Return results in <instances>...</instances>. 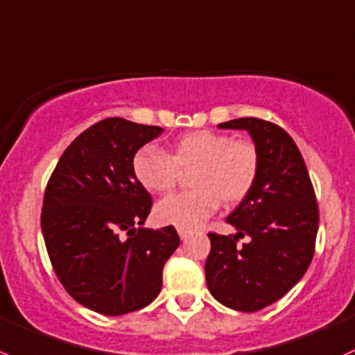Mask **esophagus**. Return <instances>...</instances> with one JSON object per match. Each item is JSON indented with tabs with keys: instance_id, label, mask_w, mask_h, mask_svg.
I'll list each match as a JSON object with an SVG mask.
<instances>
[{
	"instance_id": "1",
	"label": "esophagus",
	"mask_w": 355,
	"mask_h": 355,
	"mask_svg": "<svg viewBox=\"0 0 355 355\" xmlns=\"http://www.w3.org/2000/svg\"><path fill=\"white\" fill-rule=\"evenodd\" d=\"M178 233L181 236V240H186L189 236V231L188 230H182V227H178Z\"/></svg>"
}]
</instances>
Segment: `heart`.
Masks as SVG:
<instances>
[{
    "label": "heart",
    "instance_id": "b5f03b06",
    "mask_svg": "<svg viewBox=\"0 0 355 355\" xmlns=\"http://www.w3.org/2000/svg\"><path fill=\"white\" fill-rule=\"evenodd\" d=\"M191 169L189 184L195 189L160 200L155 207L159 223L195 230L216 212L219 202H243L257 182L261 157L248 139L202 129L178 138L166 153L143 146L132 159V173L150 193L171 191L181 173Z\"/></svg>",
    "mask_w": 355,
    "mask_h": 355
}]
</instances>
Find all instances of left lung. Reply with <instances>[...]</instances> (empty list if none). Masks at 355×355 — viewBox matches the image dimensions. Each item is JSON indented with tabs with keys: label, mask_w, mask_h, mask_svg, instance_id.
<instances>
[{
	"label": "left lung",
	"mask_w": 355,
	"mask_h": 355,
	"mask_svg": "<svg viewBox=\"0 0 355 355\" xmlns=\"http://www.w3.org/2000/svg\"><path fill=\"white\" fill-rule=\"evenodd\" d=\"M219 128L247 129L261 169L250 195L226 219L238 233H209L205 279L220 304L255 312L286 295L305 275L315 250L319 207L300 150L285 129L257 117ZM245 236L248 243L238 245Z\"/></svg>",
	"instance_id": "obj_1"
}]
</instances>
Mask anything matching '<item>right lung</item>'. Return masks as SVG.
I'll list each match as a JSON object with an SVG mask.
<instances>
[{
  "mask_svg": "<svg viewBox=\"0 0 355 355\" xmlns=\"http://www.w3.org/2000/svg\"><path fill=\"white\" fill-rule=\"evenodd\" d=\"M162 131L122 117L96 122L67 146L48 179L41 230L50 262L67 293L100 314L146 307L179 245L174 226L136 230L153 202L132 159Z\"/></svg>",
  "mask_w": 355,
  "mask_h": 355,
  "instance_id": "add662e5",
  "label": "right lung"
}]
</instances>
